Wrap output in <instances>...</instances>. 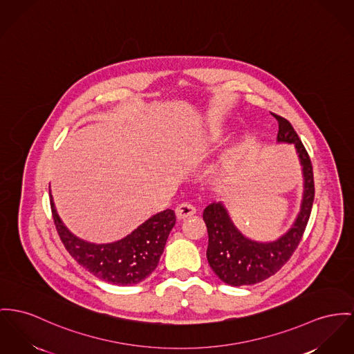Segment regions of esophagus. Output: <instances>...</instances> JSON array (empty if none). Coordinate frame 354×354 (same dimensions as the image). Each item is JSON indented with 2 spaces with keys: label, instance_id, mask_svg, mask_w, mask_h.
I'll use <instances>...</instances> for the list:
<instances>
[{
  "label": "esophagus",
  "instance_id": "esophagus-1",
  "mask_svg": "<svg viewBox=\"0 0 354 354\" xmlns=\"http://www.w3.org/2000/svg\"><path fill=\"white\" fill-rule=\"evenodd\" d=\"M196 213V207L190 203H181L176 207V214L178 218H185Z\"/></svg>",
  "mask_w": 354,
  "mask_h": 354
}]
</instances>
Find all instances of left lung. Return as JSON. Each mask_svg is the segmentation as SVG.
I'll list each match as a JSON object with an SVG mask.
<instances>
[{
  "label": "left lung",
  "instance_id": "1",
  "mask_svg": "<svg viewBox=\"0 0 354 354\" xmlns=\"http://www.w3.org/2000/svg\"><path fill=\"white\" fill-rule=\"evenodd\" d=\"M279 124L278 142L292 143L304 173L301 211L291 228L274 241H255L243 235L221 201L209 204L203 213L208 228L207 259L213 272L227 284L247 286L263 282L277 274L297 250L314 201L313 166L304 143L287 119L272 114Z\"/></svg>",
  "mask_w": 354,
  "mask_h": 354
}]
</instances>
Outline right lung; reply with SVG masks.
Returning a JSON list of instances; mask_svg holds the SVG:
<instances>
[{"instance_id":"right-lung-1","label":"right lung","mask_w":354,"mask_h":354,"mask_svg":"<svg viewBox=\"0 0 354 354\" xmlns=\"http://www.w3.org/2000/svg\"><path fill=\"white\" fill-rule=\"evenodd\" d=\"M50 196L53 221L66 250L93 275L118 286L145 281L158 266L167 236L176 224V214L166 209L147 218L130 235L114 243L95 244L71 234L56 212Z\"/></svg>"}]
</instances>
